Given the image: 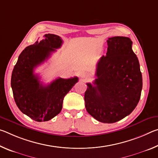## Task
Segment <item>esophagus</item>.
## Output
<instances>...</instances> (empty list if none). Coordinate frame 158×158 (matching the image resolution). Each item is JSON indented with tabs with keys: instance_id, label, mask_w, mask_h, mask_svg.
Segmentation results:
<instances>
[{
	"instance_id": "34e87169",
	"label": "esophagus",
	"mask_w": 158,
	"mask_h": 158,
	"mask_svg": "<svg viewBox=\"0 0 158 158\" xmlns=\"http://www.w3.org/2000/svg\"><path fill=\"white\" fill-rule=\"evenodd\" d=\"M80 77H81V78L82 81H86V80H88V79H89V76L87 74H85V73L81 74V75H80Z\"/></svg>"
}]
</instances>
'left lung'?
Here are the masks:
<instances>
[{
  "label": "left lung",
  "mask_w": 158,
  "mask_h": 158,
  "mask_svg": "<svg viewBox=\"0 0 158 158\" xmlns=\"http://www.w3.org/2000/svg\"><path fill=\"white\" fill-rule=\"evenodd\" d=\"M106 42V55L98 62L93 84H86L84 100L85 109L94 118L113 123L128 116L137 106L142 75L129 37H109Z\"/></svg>",
  "instance_id": "obj_1"
}]
</instances>
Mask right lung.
<instances>
[{
    "label": "right lung",
    "instance_id": "obj_1",
    "mask_svg": "<svg viewBox=\"0 0 158 158\" xmlns=\"http://www.w3.org/2000/svg\"><path fill=\"white\" fill-rule=\"evenodd\" d=\"M41 41L25 48L13 69L11 87L20 111L37 122L49 121L60 113L64 97L78 81V77L58 78L49 85L40 83L34 69L63 44L60 37L44 35Z\"/></svg>",
    "mask_w": 158,
    "mask_h": 158
}]
</instances>
